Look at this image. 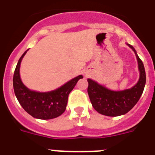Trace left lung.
<instances>
[{
	"instance_id": "left-lung-1",
	"label": "left lung",
	"mask_w": 155,
	"mask_h": 155,
	"mask_svg": "<svg viewBox=\"0 0 155 155\" xmlns=\"http://www.w3.org/2000/svg\"><path fill=\"white\" fill-rule=\"evenodd\" d=\"M134 51L138 61L139 70V81L129 89L112 91L91 79H88V94L94 109L108 116H118L126 114L139 101L146 84V73L143 63L138 56L135 48L127 44Z\"/></svg>"
}]
</instances>
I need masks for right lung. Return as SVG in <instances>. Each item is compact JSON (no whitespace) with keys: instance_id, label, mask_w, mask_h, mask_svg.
<instances>
[{"instance_id":"add662e5","label":"right lung","mask_w":155,"mask_h":155,"mask_svg":"<svg viewBox=\"0 0 155 155\" xmlns=\"http://www.w3.org/2000/svg\"><path fill=\"white\" fill-rule=\"evenodd\" d=\"M27 53L22 54L18 61L13 75L14 93L25 111L34 118L51 120L56 118L65 112L70 93L82 75L76 77L58 89L47 93H39L28 89L21 81L20 77V62Z\"/></svg>"}]
</instances>
